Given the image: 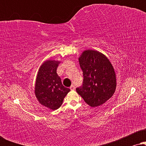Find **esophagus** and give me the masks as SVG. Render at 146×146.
Segmentation results:
<instances>
[{
	"mask_svg": "<svg viewBox=\"0 0 146 146\" xmlns=\"http://www.w3.org/2000/svg\"><path fill=\"white\" fill-rule=\"evenodd\" d=\"M70 89L71 90H74L75 89V86H74V85H72L70 87Z\"/></svg>",
	"mask_w": 146,
	"mask_h": 146,
	"instance_id": "1",
	"label": "esophagus"
}]
</instances>
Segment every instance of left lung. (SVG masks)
I'll return each instance as SVG.
<instances>
[{
	"label": "left lung",
	"instance_id": "8db88e82",
	"mask_svg": "<svg viewBox=\"0 0 146 146\" xmlns=\"http://www.w3.org/2000/svg\"><path fill=\"white\" fill-rule=\"evenodd\" d=\"M83 71V84L76 92L91 107L102 105L110 98L116 88L114 69L102 53L86 50L78 58Z\"/></svg>",
	"mask_w": 146,
	"mask_h": 146
}]
</instances>
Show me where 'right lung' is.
<instances>
[{
    "label": "right lung",
    "instance_id": "add662e5",
    "mask_svg": "<svg viewBox=\"0 0 146 146\" xmlns=\"http://www.w3.org/2000/svg\"><path fill=\"white\" fill-rule=\"evenodd\" d=\"M60 62L50 60L45 61L40 67L36 79L35 94L38 101L52 110L61 106L64 98L70 91L62 85L56 73Z\"/></svg>",
    "mask_w": 146,
    "mask_h": 146
}]
</instances>
